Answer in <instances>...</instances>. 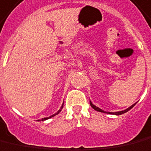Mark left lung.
Listing matches in <instances>:
<instances>
[{
	"label": "left lung",
	"mask_w": 151,
	"mask_h": 151,
	"mask_svg": "<svg viewBox=\"0 0 151 151\" xmlns=\"http://www.w3.org/2000/svg\"><path fill=\"white\" fill-rule=\"evenodd\" d=\"M90 105H91V107H92V108H93L94 109H95V110H96V111H99V112L107 113V114H115V115H120V114H124V113L127 112L128 110H130L132 108V107H133V106H134V105H136V103H135L134 105H132V106H130L129 108H127V109H125V110H123V111H119V112H105V111H104V110H102L101 109L98 108V107H96V105H94L93 104H92V103L91 102V101H90Z\"/></svg>",
	"instance_id": "8db88e82"
}]
</instances>
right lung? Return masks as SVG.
I'll use <instances>...</instances> for the list:
<instances>
[{"label":"right lung","instance_id":"obj_1","mask_svg":"<svg viewBox=\"0 0 151 151\" xmlns=\"http://www.w3.org/2000/svg\"><path fill=\"white\" fill-rule=\"evenodd\" d=\"M63 107H64V104H63V105H62V106H61V108L60 109H59V110H58V112H57V113H55V114H54L53 115L50 116V117H48V118H44V119H39L38 121H41V120H42V121H44V120L48 119H50V118H51V117H54V116H55V115H56V114H59V113L60 112V111H61V109H63Z\"/></svg>","mask_w":151,"mask_h":151}]
</instances>
